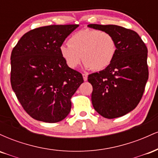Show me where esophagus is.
<instances>
[{
  "label": "esophagus",
  "mask_w": 158,
  "mask_h": 158,
  "mask_svg": "<svg viewBox=\"0 0 158 158\" xmlns=\"http://www.w3.org/2000/svg\"><path fill=\"white\" fill-rule=\"evenodd\" d=\"M82 77H83V79H84V81L88 80V75H87V74L83 73L82 74Z\"/></svg>",
  "instance_id": "esophagus-1"
}]
</instances>
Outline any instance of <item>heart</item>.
Returning a JSON list of instances; mask_svg holds the SVG:
<instances>
[{
	"label": "heart",
	"instance_id": "obj_1",
	"mask_svg": "<svg viewBox=\"0 0 158 158\" xmlns=\"http://www.w3.org/2000/svg\"><path fill=\"white\" fill-rule=\"evenodd\" d=\"M69 44L59 48L61 58L70 68H76L84 61L85 69L100 70L113 61L117 50L116 41L111 34L95 30H83L70 36Z\"/></svg>",
	"mask_w": 158,
	"mask_h": 158
}]
</instances>
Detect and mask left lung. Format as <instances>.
Returning a JSON list of instances; mask_svg holds the SVG:
<instances>
[{
    "mask_svg": "<svg viewBox=\"0 0 158 158\" xmlns=\"http://www.w3.org/2000/svg\"><path fill=\"white\" fill-rule=\"evenodd\" d=\"M111 34L117 50L113 61L99 73L90 74L94 109L107 119L122 117L137 107L148 79V50L137 32L117 25L89 24Z\"/></svg>",
    "mask_w": 158,
    "mask_h": 158,
    "instance_id": "obj_1",
    "label": "left lung"
}]
</instances>
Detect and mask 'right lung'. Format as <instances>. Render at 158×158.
<instances>
[{
	"mask_svg": "<svg viewBox=\"0 0 158 158\" xmlns=\"http://www.w3.org/2000/svg\"><path fill=\"white\" fill-rule=\"evenodd\" d=\"M78 24L34 29L20 39L11 54V85L23 109L44 123L64 119L71 109L72 96L83 83L70 68L59 48Z\"/></svg>",
	"mask_w": 158,
	"mask_h": 158,
	"instance_id": "right-lung-1",
	"label": "right lung"
}]
</instances>
